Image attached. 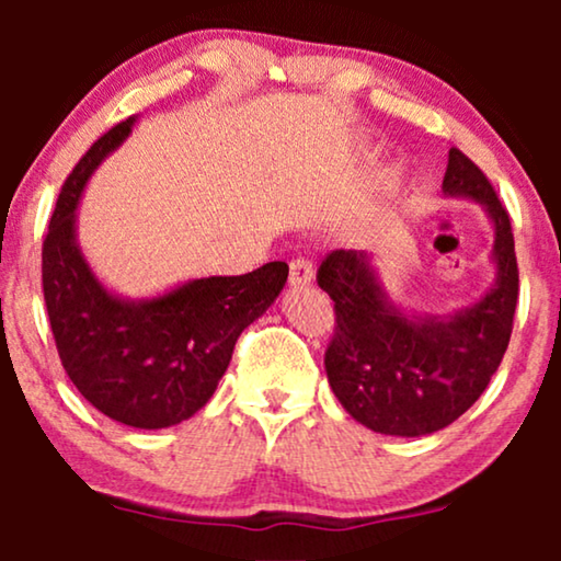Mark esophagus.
Segmentation results:
<instances>
[{"label":"esophagus","instance_id":"34e87169","mask_svg":"<svg viewBox=\"0 0 561 561\" xmlns=\"http://www.w3.org/2000/svg\"><path fill=\"white\" fill-rule=\"evenodd\" d=\"M290 275H288V280H290V286L294 288H304V286H309V283L313 280V265H311V260L309 257H294L290 260Z\"/></svg>","mask_w":561,"mask_h":561}]
</instances>
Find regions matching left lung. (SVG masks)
Wrapping results in <instances>:
<instances>
[{
    "instance_id": "left-lung-1",
    "label": "left lung",
    "mask_w": 561,
    "mask_h": 561,
    "mask_svg": "<svg viewBox=\"0 0 561 561\" xmlns=\"http://www.w3.org/2000/svg\"><path fill=\"white\" fill-rule=\"evenodd\" d=\"M442 188L480 202L495 225L497 283L482 301L451 319L413 321L386 301L363 252L332 250L317 271L334 301L329 386L352 419L380 434L424 436L449 426L482 396L511 342L518 263L508 211L457 148Z\"/></svg>"
}]
</instances>
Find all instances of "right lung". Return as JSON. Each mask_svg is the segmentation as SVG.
Wrapping results in <instances>:
<instances>
[{
	"mask_svg": "<svg viewBox=\"0 0 561 561\" xmlns=\"http://www.w3.org/2000/svg\"><path fill=\"white\" fill-rule=\"evenodd\" d=\"M133 117L91 145L60 188L43 240V296L68 378L119 424L165 428L209 401L234 342L280 294L288 265L202 278L152 298L119 301L99 286L73 242L76 204L91 171L129 135Z\"/></svg>",
	"mask_w": 561,
	"mask_h": 561,
	"instance_id": "add662e5",
	"label": "right lung"
}]
</instances>
